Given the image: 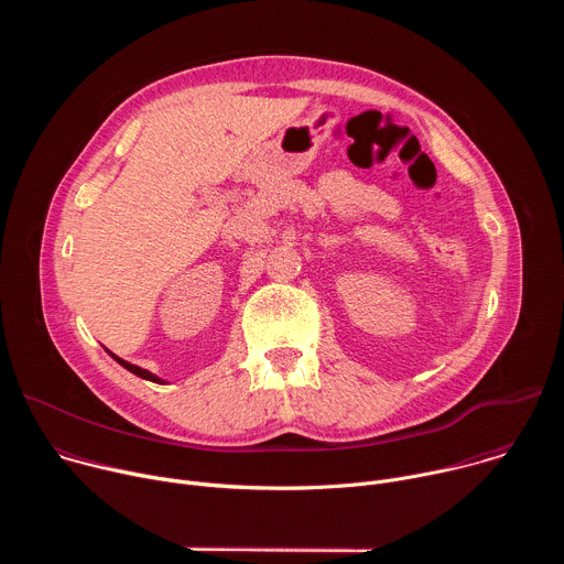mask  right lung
Segmentation results:
<instances>
[{"label": "right lung", "instance_id": "right-lung-1", "mask_svg": "<svg viewBox=\"0 0 564 564\" xmlns=\"http://www.w3.org/2000/svg\"><path fill=\"white\" fill-rule=\"evenodd\" d=\"M109 352V350H107ZM122 368H127L129 372H133V375H138V377H142V379H147V381H153V383H167L165 379H160L158 375H153V372H149V370H144V368H140V366H135V364H129V361H124V359H120V357H116L113 352H109Z\"/></svg>", "mask_w": 564, "mask_h": 564}]
</instances>
